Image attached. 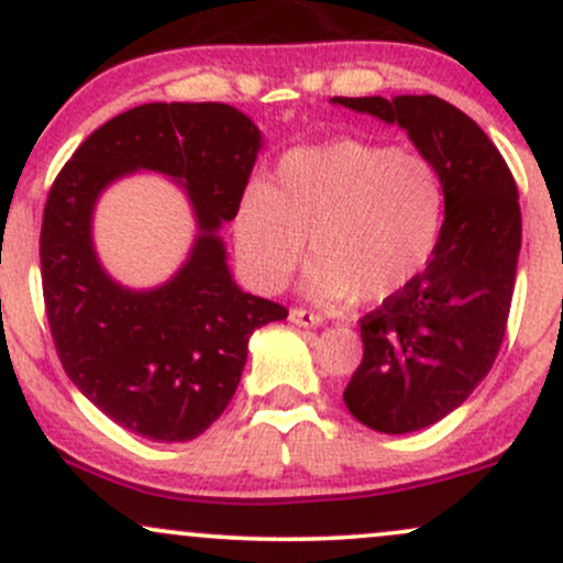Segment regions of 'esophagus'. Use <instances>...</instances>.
Segmentation results:
<instances>
[{
	"mask_svg": "<svg viewBox=\"0 0 563 563\" xmlns=\"http://www.w3.org/2000/svg\"><path fill=\"white\" fill-rule=\"evenodd\" d=\"M288 320L294 322V325H301V328H318V325H322L320 314H314L312 309H301V307L290 309Z\"/></svg>",
	"mask_w": 563,
	"mask_h": 563,
	"instance_id": "obj_1",
	"label": "esophagus"
}]
</instances>
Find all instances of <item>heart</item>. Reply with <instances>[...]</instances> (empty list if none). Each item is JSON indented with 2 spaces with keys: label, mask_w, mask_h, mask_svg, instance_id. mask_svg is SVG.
Masks as SVG:
<instances>
[{
  "label": "heart",
  "mask_w": 563,
  "mask_h": 563,
  "mask_svg": "<svg viewBox=\"0 0 563 563\" xmlns=\"http://www.w3.org/2000/svg\"><path fill=\"white\" fill-rule=\"evenodd\" d=\"M444 224L442 174L421 153L365 140L296 147L267 187L251 185L232 235L245 275L280 290L307 251V294L339 307L399 294L434 256Z\"/></svg>",
  "instance_id": "heart-1"
}]
</instances>
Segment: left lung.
<instances>
[{"mask_svg":"<svg viewBox=\"0 0 563 563\" xmlns=\"http://www.w3.org/2000/svg\"><path fill=\"white\" fill-rule=\"evenodd\" d=\"M333 102L402 126L444 183L434 256L360 320L363 363L344 389L349 412L367 429L410 434L466 402L500 352L521 249L519 190L493 140L442 97Z\"/></svg>","mask_w":563,"mask_h":563,"instance_id":"obj_1","label":"left lung"}]
</instances>
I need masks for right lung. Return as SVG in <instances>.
<instances>
[{"instance_id":"obj_1","label":"right lung","mask_w":563,"mask_h":563,"mask_svg":"<svg viewBox=\"0 0 563 563\" xmlns=\"http://www.w3.org/2000/svg\"><path fill=\"white\" fill-rule=\"evenodd\" d=\"M262 132L224 102H147L95 129L44 203L42 290L68 378L126 431L153 442L203 434L230 405L256 328L288 309L243 294L219 228L235 219ZM158 170L186 185L199 238L153 291L119 287L93 254V200L119 176Z\"/></svg>"}]
</instances>
